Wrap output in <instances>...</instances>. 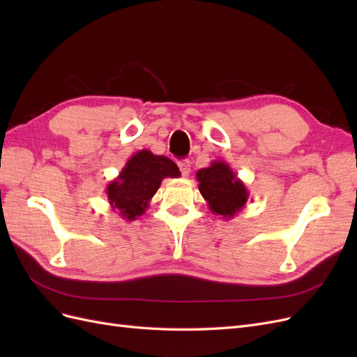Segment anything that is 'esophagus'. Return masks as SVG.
Wrapping results in <instances>:
<instances>
[{"instance_id": "esophagus-1", "label": "esophagus", "mask_w": 357, "mask_h": 357, "mask_svg": "<svg viewBox=\"0 0 357 357\" xmlns=\"http://www.w3.org/2000/svg\"><path fill=\"white\" fill-rule=\"evenodd\" d=\"M178 168H180L183 176H185V177L189 176V172H190V162H189L188 159L180 160V162H178Z\"/></svg>"}]
</instances>
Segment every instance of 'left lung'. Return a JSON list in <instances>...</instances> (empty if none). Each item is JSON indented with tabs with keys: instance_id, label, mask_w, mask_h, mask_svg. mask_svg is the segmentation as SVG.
Wrapping results in <instances>:
<instances>
[{
	"instance_id": "left-lung-1",
	"label": "left lung",
	"mask_w": 357,
	"mask_h": 357,
	"mask_svg": "<svg viewBox=\"0 0 357 357\" xmlns=\"http://www.w3.org/2000/svg\"><path fill=\"white\" fill-rule=\"evenodd\" d=\"M197 180L211 213L229 220L244 208L248 190L225 160H213L210 167L201 168L197 172Z\"/></svg>"
}]
</instances>
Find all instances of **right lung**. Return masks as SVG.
Listing matches in <instances>:
<instances>
[{"label":"right lung","instance_id":"add662e5","mask_svg":"<svg viewBox=\"0 0 357 357\" xmlns=\"http://www.w3.org/2000/svg\"><path fill=\"white\" fill-rule=\"evenodd\" d=\"M167 177H180L174 162L150 150H138L105 189L112 210L128 222L135 220L146 213L150 199Z\"/></svg>","mask_w":357,"mask_h":357}]
</instances>
